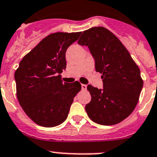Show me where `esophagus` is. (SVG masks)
<instances>
[{"label":"esophagus","instance_id":"34e87169","mask_svg":"<svg viewBox=\"0 0 157 157\" xmlns=\"http://www.w3.org/2000/svg\"><path fill=\"white\" fill-rule=\"evenodd\" d=\"M86 89H87V85L82 84V90H86Z\"/></svg>","mask_w":157,"mask_h":157}]
</instances>
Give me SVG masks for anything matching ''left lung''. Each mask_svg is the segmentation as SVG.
I'll return each mask as SVG.
<instances>
[{"instance_id": "left-lung-1", "label": "left lung", "mask_w": 157, "mask_h": 157, "mask_svg": "<svg viewBox=\"0 0 157 157\" xmlns=\"http://www.w3.org/2000/svg\"><path fill=\"white\" fill-rule=\"evenodd\" d=\"M78 44L88 46L103 78L102 89L87 86L92 97L86 105L88 116L100 125L117 124L136 106L143 86L140 68L119 38L103 27L84 31Z\"/></svg>"}]
</instances>
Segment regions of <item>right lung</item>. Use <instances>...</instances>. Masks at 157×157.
<instances>
[{
	"label": "right lung",
	"instance_id": "add662e5",
	"mask_svg": "<svg viewBox=\"0 0 157 157\" xmlns=\"http://www.w3.org/2000/svg\"><path fill=\"white\" fill-rule=\"evenodd\" d=\"M82 32H56L43 38L19 63L14 73L17 97L32 121L54 127L67 119L74 97L82 89L78 82L63 83L65 52Z\"/></svg>",
	"mask_w": 157,
	"mask_h": 157
}]
</instances>
